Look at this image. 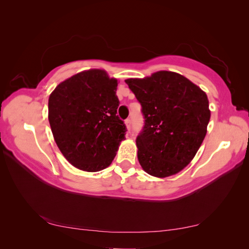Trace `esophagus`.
<instances>
[{
	"mask_svg": "<svg viewBox=\"0 0 249 249\" xmlns=\"http://www.w3.org/2000/svg\"><path fill=\"white\" fill-rule=\"evenodd\" d=\"M124 124H125V125H126V129H127V131L130 132V130H131V119L130 118H127V119H125V122H124Z\"/></svg>",
	"mask_w": 249,
	"mask_h": 249,
	"instance_id": "1",
	"label": "esophagus"
}]
</instances>
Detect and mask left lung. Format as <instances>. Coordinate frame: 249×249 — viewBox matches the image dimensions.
Here are the masks:
<instances>
[{"label": "left lung", "mask_w": 249, "mask_h": 249, "mask_svg": "<svg viewBox=\"0 0 249 249\" xmlns=\"http://www.w3.org/2000/svg\"><path fill=\"white\" fill-rule=\"evenodd\" d=\"M125 83L144 117L136 139L141 167L157 178L176 175L192 161L206 137L211 117L206 92L182 74L167 71Z\"/></svg>", "instance_id": "1"}]
</instances>
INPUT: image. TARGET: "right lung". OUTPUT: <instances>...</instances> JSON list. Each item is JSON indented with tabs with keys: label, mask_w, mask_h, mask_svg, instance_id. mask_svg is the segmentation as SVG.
I'll use <instances>...</instances> for the list:
<instances>
[{
	"label": "right lung",
	"mask_w": 249,
	"mask_h": 249,
	"mask_svg": "<svg viewBox=\"0 0 249 249\" xmlns=\"http://www.w3.org/2000/svg\"><path fill=\"white\" fill-rule=\"evenodd\" d=\"M117 80L102 70L71 77L49 99V122L60 152L74 167L95 172L116 156L126 127L117 114Z\"/></svg>",
	"instance_id": "1"
}]
</instances>
